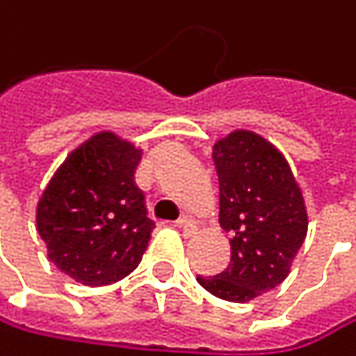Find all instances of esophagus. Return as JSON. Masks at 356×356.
Returning <instances> with one entry per match:
<instances>
[{
	"mask_svg": "<svg viewBox=\"0 0 356 356\" xmlns=\"http://www.w3.org/2000/svg\"><path fill=\"white\" fill-rule=\"evenodd\" d=\"M175 225H177V229H179V232H181L184 236H188V238L196 234V223H194L192 219H188V217L179 219V221H177Z\"/></svg>",
	"mask_w": 356,
	"mask_h": 356,
	"instance_id": "esophagus-1",
	"label": "esophagus"
}]
</instances>
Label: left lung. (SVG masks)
Masks as SVG:
<instances>
[{
	"mask_svg": "<svg viewBox=\"0 0 356 356\" xmlns=\"http://www.w3.org/2000/svg\"><path fill=\"white\" fill-rule=\"evenodd\" d=\"M219 223L232 236V263L198 284L229 302H248L290 273L309 227L302 192L284 154L252 131H234L213 147Z\"/></svg>",
	"mask_w": 356,
	"mask_h": 356,
	"instance_id": "left-lung-1",
	"label": "left lung"
}]
</instances>
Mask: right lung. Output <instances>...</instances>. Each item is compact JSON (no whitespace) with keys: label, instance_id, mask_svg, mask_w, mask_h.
<instances>
[{"label":"right lung","instance_id":"obj_1","mask_svg":"<svg viewBox=\"0 0 356 356\" xmlns=\"http://www.w3.org/2000/svg\"><path fill=\"white\" fill-rule=\"evenodd\" d=\"M141 149L112 131L81 143L56 170L37 204L49 261L83 286H108L141 261L154 221L135 186Z\"/></svg>","mask_w":356,"mask_h":356}]
</instances>
